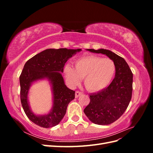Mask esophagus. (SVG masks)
I'll list each match as a JSON object with an SVG mask.
<instances>
[{"mask_svg":"<svg viewBox=\"0 0 153 153\" xmlns=\"http://www.w3.org/2000/svg\"><path fill=\"white\" fill-rule=\"evenodd\" d=\"M82 94V92H81L80 91H76L75 92V98H77L78 96H80Z\"/></svg>","mask_w":153,"mask_h":153,"instance_id":"esophagus-1","label":"esophagus"}]
</instances>
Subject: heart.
Here are the masks:
<instances>
[{"label": "heart", "mask_w": 153, "mask_h": 153, "mask_svg": "<svg viewBox=\"0 0 153 153\" xmlns=\"http://www.w3.org/2000/svg\"><path fill=\"white\" fill-rule=\"evenodd\" d=\"M115 64L112 59L95 55H88L76 59L75 68L64 67V75L68 84L75 87L84 78V85L91 92L105 89L112 82L115 76Z\"/></svg>", "instance_id": "heart-1"}]
</instances>
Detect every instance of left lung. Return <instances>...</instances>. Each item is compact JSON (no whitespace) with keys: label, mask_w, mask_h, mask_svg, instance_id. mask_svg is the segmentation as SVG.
<instances>
[{"label":"left lung","mask_w":153,"mask_h":153,"mask_svg":"<svg viewBox=\"0 0 153 153\" xmlns=\"http://www.w3.org/2000/svg\"><path fill=\"white\" fill-rule=\"evenodd\" d=\"M87 50L106 55L115 64L116 70L112 82L106 89L90 94V103L84 110L92 123L108 125L121 116L130 102L133 74L126 61L112 51L103 48Z\"/></svg>","instance_id":"obj_1"}]
</instances>
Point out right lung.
I'll use <instances>...</instances> for the list:
<instances>
[{
  "label": "right lung",
  "mask_w": 153,
  "mask_h": 153,
  "mask_svg": "<svg viewBox=\"0 0 153 153\" xmlns=\"http://www.w3.org/2000/svg\"><path fill=\"white\" fill-rule=\"evenodd\" d=\"M82 49H47L36 54L25 64L20 76V99L22 107L32 122L43 128L57 125L66 113L68 105L75 99L74 91L65 85L62 75L68 60ZM47 79L53 93V107L48 114H36L28 100L31 85L35 82Z\"/></svg>",
  "instance_id": "1"
}]
</instances>
